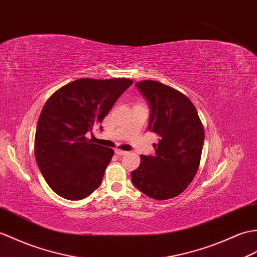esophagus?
Returning <instances> with one entry per match:
<instances>
[{"label": "esophagus", "mask_w": 257, "mask_h": 257, "mask_svg": "<svg viewBox=\"0 0 257 257\" xmlns=\"http://www.w3.org/2000/svg\"><path fill=\"white\" fill-rule=\"evenodd\" d=\"M115 153L117 154L118 157H121V156H124V154H127V152H126V151L119 150V149H116V150H115Z\"/></svg>", "instance_id": "obj_1"}]
</instances>
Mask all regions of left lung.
Segmentation results:
<instances>
[{"label": "left lung", "instance_id": "8db88e82", "mask_svg": "<svg viewBox=\"0 0 257 257\" xmlns=\"http://www.w3.org/2000/svg\"><path fill=\"white\" fill-rule=\"evenodd\" d=\"M150 107L149 130L159 135L154 156H141L131 182L153 199L183 193L198 170L205 131L194 104L184 94L157 81L136 83Z\"/></svg>", "mask_w": 257, "mask_h": 257}]
</instances>
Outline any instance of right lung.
Here are the masks:
<instances>
[{
    "label": "right lung",
    "instance_id": "right-lung-1",
    "mask_svg": "<svg viewBox=\"0 0 257 257\" xmlns=\"http://www.w3.org/2000/svg\"><path fill=\"white\" fill-rule=\"evenodd\" d=\"M131 84L129 79H80L46 101L36 129L35 157L47 184L62 198L80 200L99 187L114 150L85 135Z\"/></svg>",
    "mask_w": 257,
    "mask_h": 257
}]
</instances>
